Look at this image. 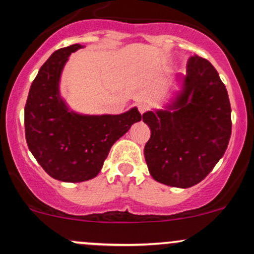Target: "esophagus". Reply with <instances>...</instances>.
<instances>
[{
	"mask_svg": "<svg viewBox=\"0 0 254 254\" xmlns=\"http://www.w3.org/2000/svg\"><path fill=\"white\" fill-rule=\"evenodd\" d=\"M137 109H139V112L141 113V114H143V113L147 112V106L143 103H140V104H137Z\"/></svg>",
	"mask_w": 254,
	"mask_h": 254,
	"instance_id": "34e87169",
	"label": "esophagus"
}]
</instances>
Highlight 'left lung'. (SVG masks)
Instances as JSON below:
<instances>
[{"instance_id":"left-lung-1","label":"left lung","mask_w":254,"mask_h":254,"mask_svg":"<svg viewBox=\"0 0 254 254\" xmlns=\"http://www.w3.org/2000/svg\"><path fill=\"white\" fill-rule=\"evenodd\" d=\"M184 86L173 106L176 112H147L142 117L151 129L143 150L150 175L178 188L195 186L211 172L226 151L232 129L226 87L206 59H188Z\"/></svg>"}]
</instances>
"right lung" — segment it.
Masks as SVG:
<instances>
[{"label": "right lung", "mask_w": 254, "mask_h": 254, "mask_svg": "<svg viewBox=\"0 0 254 254\" xmlns=\"http://www.w3.org/2000/svg\"><path fill=\"white\" fill-rule=\"evenodd\" d=\"M79 48L73 44L53 53L33 81L24 107L30 152L49 176L71 183L98 175L113 143L141 120L136 108L101 117L68 112L59 97V78L68 56Z\"/></svg>", "instance_id": "add662e5"}]
</instances>
